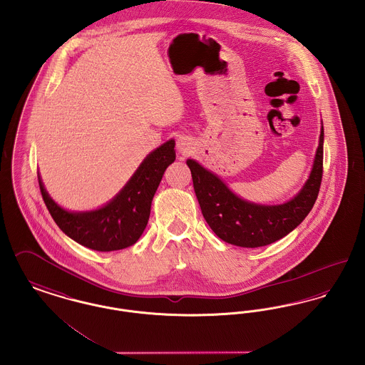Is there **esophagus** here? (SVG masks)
Returning a JSON list of instances; mask_svg holds the SVG:
<instances>
[{"label": "esophagus", "instance_id": "1", "mask_svg": "<svg viewBox=\"0 0 365 365\" xmlns=\"http://www.w3.org/2000/svg\"><path fill=\"white\" fill-rule=\"evenodd\" d=\"M177 151L178 154L185 156V155L191 154L192 143L188 137H180L177 140Z\"/></svg>", "mask_w": 365, "mask_h": 365}]
</instances>
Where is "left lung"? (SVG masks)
<instances>
[{"label":"left lung","instance_id":"left-lung-1","mask_svg":"<svg viewBox=\"0 0 365 365\" xmlns=\"http://www.w3.org/2000/svg\"><path fill=\"white\" fill-rule=\"evenodd\" d=\"M324 129L319 140L313 168L302 190L283 205H257L237 195L215 174L188 159L193 190L202 214L212 232L224 242L239 247H262L295 230L312 210L323 178Z\"/></svg>","mask_w":365,"mask_h":365}]
</instances>
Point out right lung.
Here are the masks:
<instances>
[{
    "mask_svg": "<svg viewBox=\"0 0 365 365\" xmlns=\"http://www.w3.org/2000/svg\"><path fill=\"white\" fill-rule=\"evenodd\" d=\"M174 145V140H169L147 155L115 197L97 210H64L48 195L38 175L42 199L58 228L79 245L96 251L126 249L135 245L148 224L155 192L175 159Z\"/></svg>",
    "mask_w": 365,
    "mask_h": 365,
    "instance_id": "right-lung-1",
    "label": "right lung"
}]
</instances>
